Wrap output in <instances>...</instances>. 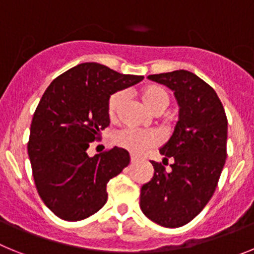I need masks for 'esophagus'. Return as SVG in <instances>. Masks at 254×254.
Here are the masks:
<instances>
[{"label":"esophagus","instance_id":"1","mask_svg":"<svg viewBox=\"0 0 254 254\" xmlns=\"http://www.w3.org/2000/svg\"><path fill=\"white\" fill-rule=\"evenodd\" d=\"M139 160V157H138V156H135V154H131V156H130V161H131V162H135V161H138Z\"/></svg>","mask_w":254,"mask_h":254}]
</instances>
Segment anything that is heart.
Instances as JSON below:
<instances>
[{
  "mask_svg": "<svg viewBox=\"0 0 254 254\" xmlns=\"http://www.w3.org/2000/svg\"><path fill=\"white\" fill-rule=\"evenodd\" d=\"M124 92H116L109 98L107 111L111 118L115 116L121 102L124 101ZM140 97L145 106L153 112L164 111L170 103V94L167 93L166 89L160 85H148V87L143 88L140 92ZM114 139L119 147L138 154L157 144L160 142V136L153 130L124 127L115 134Z\"/></svg>",
  "mask_w": 254,
  "mask_h": 254,
  "instance_id": "heart-1",
  "label": "heart"
}]
</instances>
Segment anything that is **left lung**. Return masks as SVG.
Returning a JSON list of instances; mask_svg holds the SVG:
<instances>
[{
  "label": "left lung",
  "instance_id": "obj_1",
  "mask_svg": "<svg viewBox=\"0 0 254 254\" xmlns=\"http://www.w3.org/2000/svg\"><path fill=\"white\" fill-rule=\"evenodd\" d=\"M148 79L174 90L179 120L173 135L160 148L173 161L166 170L151 161L154 173L140 188V209L165 228L188 224L215 193L226 160L228 119L212 87L187 70L148 75Z\"/></svg>",
  "mask_w": 254,
  "mask_h": 254
}]
</instances>
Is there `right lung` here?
<instances>
[{
    "label": "right lung",
    "mask_w": 254,
    "mask_h": 254,
    "mask_svg": "<svg viewBox=\"0 0 254 254\" xmlns=\"http://www.w3.org/2000/svg\"><path fill=\"white\" fill-rule=\"evenodd\" d=\"M143 79L84 63L57 76L42 96L28 154L39 195L60 219H87L107 202V183L129 165V152L114 147L90 157L87 149L109 127L110 96Z\"/></svg>",
    "instance_id": "add662e5"
}]
</instances>
